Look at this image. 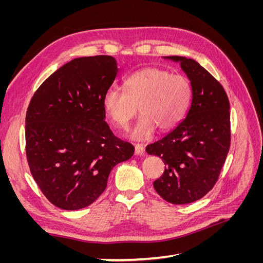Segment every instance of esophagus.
Returning <instances> with one entry per match:
<instances>
[{
  "label": "esophagus",
  "instance_id": "esophagus-1",
  "mask_svg": "<svg viewBox=\"0 0 263 263\" xmlns=\"http://www.w3.org/2000/svg\"><path fill=\"white\" fill-rule=\"evenodd\" d=\"M135 154H136L137 156H142L145 154V148L142 145H139L137 144L136 146H135Z\"/></svg>",
  "mask_w": 263,
  "mask_h": 263
}]
</instances>
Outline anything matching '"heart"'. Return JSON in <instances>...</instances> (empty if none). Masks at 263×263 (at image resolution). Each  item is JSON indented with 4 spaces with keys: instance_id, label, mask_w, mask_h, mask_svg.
<instances>
[{
    "instance_id": "heart-1",
    "label": "heart",
    "mask_w": 263,
    "mask_h": 263,
    "mask_svg": "<svg viewBox=\"0 0 263 263\" xmlns=\"http://www.w3.org/2000/svg\"><path fill=\"white\" fill-rule=\"evenodd\" d=\"M192 98L185 77L160 68H145L127 76L124 91L109 87L102 105L117 127L125 129L139 108L138 121L132 132L135 139H145L156 128L168 132L184 118Z\"/></svg>"
}]
</instances>
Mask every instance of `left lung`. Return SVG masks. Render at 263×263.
<instances>
[{"mask_svg":"<svg viewBox=\"0 0 263 263\" xmlns=\"http://www.w3.org/2000/svg\"><path fill=\"white\" fill-rule=\"evenodd\" d=\"M180 62L191 81L192 102L186 117L169 134L146 147L147 154L164 162V172L154 182L163 200L189 204L214 187L230 147L229 100L224 87L193 59L170 55Z\"/></svg>","mask_w":263,"mask_h":263,"instance_id":"1","label":"left lung"}]
</instances>
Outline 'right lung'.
I'll list each match as a JSON object with an SVG mask.
<instances>
[{"instance_id": "add662e5", "label": "right lung", "mask_w": 263, "mask_h": 263, "mask_svg": "<svg viewBox=\"0 0 263 263\" xmlns=\"http://www.w3.org/2000/svg\"><path fill=\"white\" fill-rule=\"evenodd\" d=\"M118 72L112 55L71 60L31 98L25 121L29 169L48 201L76 211L104 192L110 171L134 155L104 121L102 99Z\"/></svg>"}]
</instances>
